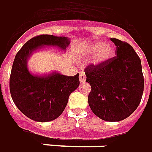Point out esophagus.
Here are the masks:
<instances>
[{
    "instance_id": "obj_1",
    "label": "esophagus",
    "mask_w": 152,
    "mask_h": 152,
    "mask_svg": "<svg viewBox=\"0 0 152 152\" xmlns=\"http://www.w3.org/2000/svg\"><path fill=\"white\" fill-rule=\"evenodd\" d=\"M79 81L81 83L86 81V75H85L84 72H83V71L79 73Z\"/></svg>"
}]
</instances>
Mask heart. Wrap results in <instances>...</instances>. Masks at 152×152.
I'll list each match as a JSON object with an SVG mask.
<instances>
[{
  "label": "heart",
  "mask_w": 152,
  "mask_h": 152,
  "mask_svg": "<svg viewBox=\"0 0 152 152\" xmlns=\"http://www.w3.org/2000/svg\"><path fill=\"white\" fill-rule=\"evenodd\" d=\"M95 53L96 54L94 56V62L98 64L112 58L115 55V48L110 44H104L100 42H95L87 48L86 55L91 56Z\"/></svg>",
  "instance_id": "heart-1"
}]
</instances>
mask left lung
Masks as SVG:
<instances>
[{
	"label": "left lung",
	"instance_id": "8db88e82",
	"mask_svg": "<svg viewBox=\"0 0 152 152\" xmlns=\"http://www.w3.org/2000/svg\"><path fill=\"white\" fill-rule=\"evenodd\" d=\"M116 46V56L84 69L91 85L88 104L100 119L116 122L128 118L139 105L144 78L139 56L126 42L110 38Z\"/></svg>",
	"mask_w": 152,
	"mask_h": 152
}]
</instances>
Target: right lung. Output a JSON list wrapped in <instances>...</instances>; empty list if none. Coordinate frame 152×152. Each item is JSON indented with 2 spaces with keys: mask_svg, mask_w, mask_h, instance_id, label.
Returning <instances> with one entry per match:
<instances>
[{
  "mask_svg": "<svg viewBox=\"0 0 152 152\" xmlns=\"http://www.w3.org/2000/svg\"><path fill=\"white\" fill-rule=\"evenodd\" d=\"M69 40L65 37L42 34L28 40L17 52L10 77V91L19 110L37 122H48L61 115L71 92L79 85L78 74L65 76L53 73L48 76L33 75L28 69V58L43 46L66 49Z\"/></svg>",
  "mask_w": 152,
  "mask_h": 152,
  "instance_id": "right-lung-1",
  "label": "right lung"
}]
</instances>
